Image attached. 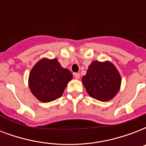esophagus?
I'll return each instance as SVG.
<instances>
[{
  "mask_svg": "<svg viewBox=\"0 0 146 146\" xmlns=\"http://www.w3.org/2000/svg\"><path fill=\"white\" fill-rule=\"evenodd\" d=\"M73 76L76 79H80V74L79 73H73Z\"/></svg>",
  "mask_w": 146,
  "mask_h": 146,
  "instance_id": "1",
  "label": "esophagus"
}]
</instances>
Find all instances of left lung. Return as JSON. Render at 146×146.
<instances>
[{
    "instance_id": "left-lung-1",
    "label": "left lung",
    "mask_w": 146,
    "mask_h": 146,
    "mask_svg": "<svg viewBox=\"0 0 146 146\" xmlns=\"http://www.w3.org/2000/svg\"><path fill=\"white\" fill-rule=\"evenodd\" d=\"M82 80L89 96L101 102L112 99L121 82L117 70L110 62H92Z\"/></svg>"
}]
</instances>
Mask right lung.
Wrapping results in <instances>:
<instances>
[{"mask_svg":"<svg viewBox=\"0 0 146 146\" xmlns=\"http://www.w3.org/2000/svg\"><path fill=\"white\" fill-rule=\"evenodd\" d=\"M73 76L63 68L57 59H42L31 70L29 85L31 92L42 102H50L61 97Z\"/></svg>","mask_w":146,"mask_h":146,"instance_id":"1","label":"right lung"}]
</instances>
